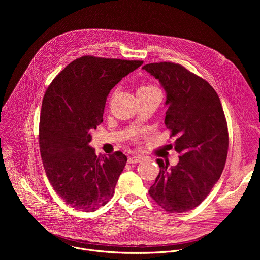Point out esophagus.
<instances>
[{"label":"esophagus","mask_w":260,"mask_h":260,"mask_svg":"<svg viewBox=\"0 0 260 260\" xmlns=\"http://www.w3.org/2000/svg\"><path fill=\"white\" fill-rule=\"evenodd\" d=\"M143 160V158L141 156H133V157H129L128 158V163L130 164H136V163H139Z\"/></svg>","instance_id":"esophagus-1"}]
</instances>
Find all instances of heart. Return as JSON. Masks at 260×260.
I'll list each match as a JSON object with an SVG mask.
<instances>
[{"mask_svg": "<svg viewBox=\"0 0 260 260\" xmlns=\"http://www.w3.org/2000/svg\"><path fill=\"white\" fill-rule=\"evenodd\" d=\"M157 88L152 86V85H144V86H141L138 91H150V90H156Z\"/></svg>", "mask_w": 260, "mask_h": 260, "instance_id": "1", "label": "heart"}]
</instances>
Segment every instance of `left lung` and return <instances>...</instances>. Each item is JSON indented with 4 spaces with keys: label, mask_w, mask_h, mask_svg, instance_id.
Instances as JSON below:
<instances>
[{
    "label": "left lung",
    "mask_w": 260,
    "mask_h": 260,
    "mask_svg": "<svg viewBox=\"0 0 260 260\" xmlns=\"http://www.w3.org/2000/svg\"><path fill=\"white\" fill-rule=\"evenodd\" d=\"M142 69L166 92L164 123L180 154L171 167L157 159L160 172L149 194L167 212H186L210 193L226 162L228 129L220 99L207 81L179 64L151 63Z\"/></svg>",
    "instance_id": "obj_1"
}]
</instances>
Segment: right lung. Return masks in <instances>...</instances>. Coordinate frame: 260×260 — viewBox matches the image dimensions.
Masks as SVG:
<instances>
[{
	"mask_svg": "<svg viewBox=\"0 0 260 260\" xmlns=\"http://www.w3.org/2000/svg\"><path fill=\"white\" fill-rule=\"evenodd\" d=\"M143 61L83 56L48 87L42 102L40 152L46 175L71 207L90 212L113 196L127 157L120 151L96 155L90 131L103 122L108 94Z\"/></svg>",
	"mask_w": 260,
	"mask_h": 260,
	"instance_id": "1",
	"label": "right lung"
}]
</instances>
